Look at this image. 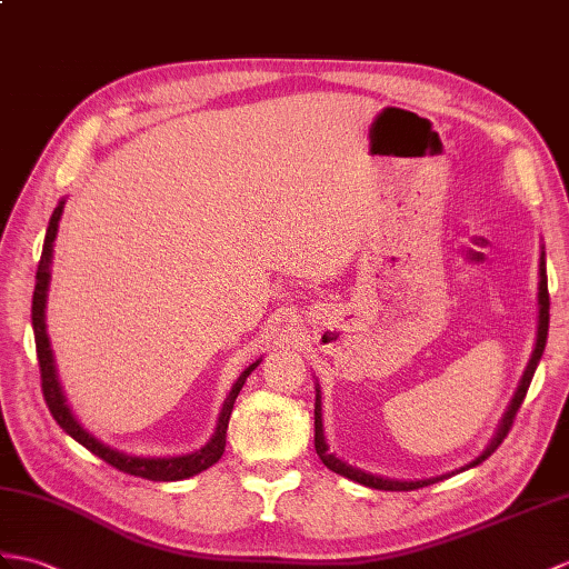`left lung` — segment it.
I'll list each match as a JSON object with an SVG mask.
<instances>
[{"instance_id": "obj_1", "label": "left lung", "mask_w": 569, "mask_h": 569, "mask_svg": "<svg viewBox=\"0 0 569 569\" xmlns=\"http://www.w3.org/2000/svg\"><path fill=\"white\" fill-rule=\"evenodd\" d=\"M538 300H540V317H538V341H536V351H533V356H531V361H528V368H526V373H523V378H521V386H519L517 395H513V402H511V407H509V412H507L505 421H501L497 439H495V441L490 443V448H487V451H485L478 460H475V463H470L468 468L480 466L482 460L490 458V456L497 451V448H499V443L507 439V433H509L511 427H513V419H517L519 407H521L523 400H526V392H528V386H531V380H533L536 366H538V361H540V356H543L546 339H548V322H550V293H548L546 259H540V293H538ZM317 400H320V398H317ZM315 451H317V456H320L322 463H325L329 470H332V472L345 475V478H349V480H353V482H359V485L373 487V490L407 492V490H419V487H427V485H433V482L443 480V475H441V478H429V480H417V482H400V480L378 478V475L363 472V470H359V468H351V466H347V463H341L339 458H335L332 453L327 451V443H325V436H322V421H320V402L315 405ZM463 470H466V468H463Z\"/></svg>"}]
</instances>
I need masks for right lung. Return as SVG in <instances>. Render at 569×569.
I'll use <instances>...</instances> for the list:
<instances>
[{
  "label": "right lung",
  "instance_id": "obj_1",
  "mask_svg": "<svg viewBox=\"0 0 569 569\" xmlns=\"http://www.w3.org/2000/svg\"><path fill=\"white\" fill-rule=\"evenodd\" d=\"M62 216V203L52 210V218L48 222V232H46V242H43V254L41 261H38V273H36V290H33V306H31V322H33V335H36V353H38V366H41V390H43V400L50 409L52 419L68 431L77 443H82L87 451H91L94 456H99L103 463H109L111 468L136 475V478H144V480H154V482H171V480H187L191 475H198L208 470L210 466H216L222 451H224V433H228V425H230V415L237 395H240L247 376L254 371L259 366L252 363L247 371L240 376V380L234 382L232 392L228 395V402H224L222 412H220V425L210 443H206L201 451H196L191 456H179V458H136V456H126L118 453L113 448L99 443L94 436H89L82 427L77 425L72 419L68 405L62 400V392L58 386L56 378V368H52V353H50V345H48V335H46V290H48V267H50V254H52V240H56L58 232V220Z\"/></svg>",
  "mask_w": 569,
  "mask_h": 569
}]
</instances>
